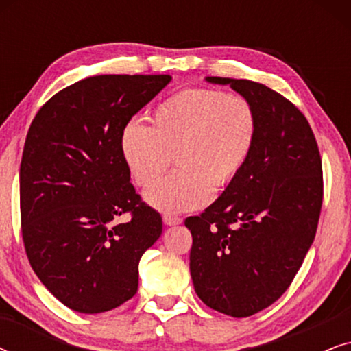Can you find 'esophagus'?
<instances>
[{"instance_id":"obj_1","label":"esophagus","mask_w":351,"mask_h":351,"mask_svg":"<svg viewBox=\"0 0 351 351\" xmlns=\"http://www.w3.org/2000/svg\"><path fill=\"white\" fill-rule=\"evenodd\" d=\"M162 222H165V225H169V227H172V225L182 223V219L177 217V215L165 214V215H162Z\"/></svg>"}]
</instances>
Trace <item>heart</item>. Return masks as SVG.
I'll list each match as a JSON object with an SVG mask.
<instances>
[{"mask_svg": "<svg viewBox=\"0 0 351 351\" xmlns=\"http://www.w3.org/2000/svg\"><path fill=\"white\" fill-rule=\"evenodd\" d=\"M258 136L251 100L209 88L184 89L158 105L150 126L128 121L119 150L134 182L151 185L170 164L178 171L145 191V201L162 213L198 209L237 179Z\"/></svg>", "mask_w": 351, "mask_h": 351, "instance_id": "1", "label": "heart"}]
</instances>
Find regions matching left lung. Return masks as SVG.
<instances>
[{
  "label": "left lung",
  "mask_w": 351,
  "mask_h": 351,
  "mask_svg": "<svg viewBox=\"0 0 351 351\" xmlns=\"http://www.w3.org/2000/svg\"><path fill=\"white\" fill-rule=\"evenodd\" d=\"M251 100L258 136L247 165L203 214L185 219L190 273L206 305L246 318L291 286L323 204L318 143L299 108L265 84L208 76Z\"/></svg>",
  "instance_id": "1"
}]
</instances>
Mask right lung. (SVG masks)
<instances>
[{"label": "right lung", "mask_w": 351, "mask_h": 351, "mask_svg": "<svg viewBox=\"0 0 351 351\" xmlns=\"http://www.w3.org/2000/svg\"><path fill=\"white\" fill-rule=\"evenodd\" d=\"M169 75H99L62 89L28 129L21 162L22 238L46 289L78 313L134 297L138 262L162 233L119 150L121 129ZM129 212L132 220L118 224Z\"/></svg>", "instance_id": "right-lung-1"}]
</instances>
